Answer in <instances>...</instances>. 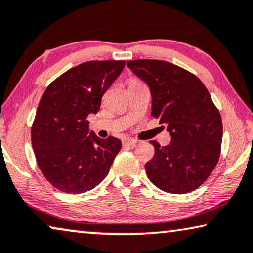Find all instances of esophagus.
<instances>
[{
	"label": "esophagus",
	"mask_w": 253,
	"mask_h": 253,
	"mask_svg": "<svg viewBox=\"0 0 253 253\" xmlns=\"http://www.w3.org/2000/svg\"><path fill=\"white\" fill-rule=\"evenodd\" d=\"M135 144H137V140H135V139H132V138L123 139V145L124 146H134Z\"/></svg>",
	"instance_id": "obj_1"
}]
</instances>
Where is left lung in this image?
<instances>
[{"label":"left lung","mask_w":253,"mask_h":253,"mask_svg":"<svg viewBox=\"0 0 253 253\" xmlns=\"http://www.w3.org/2000/svg\"><path fill=\"white\" fill-rule=\"evenodd\" d=\"M127 67L147 83L152 94V116L171 135L168 146L156 141L146 173L157 188L185 194L207 180L220 156L221 116L199 78L163 60L127 61Z\"/></svg>","instance_id":"obj_1"}]
</instances>
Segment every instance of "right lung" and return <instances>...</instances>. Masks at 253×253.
Returning <instances> with one entry per match:
<instances>
[{
  "label": "right lung",
  "instance_id": "1",
  "mask_svg": "<svg viewBox=\"0 0 253 253\" xmlns=\"http://www.w3.org/2000/svg\"><path fill=\"white\" fill-rule=\"evenodd\" d=\"M124 60L86 61L65 72L46 87L32 126L40 170L53 187L81 194L104 180L122 144L89 130L101 98L123 71Z\"/></svg>",
  "mask_w": 253,
  "mask_h": 253
}]
</instances>
